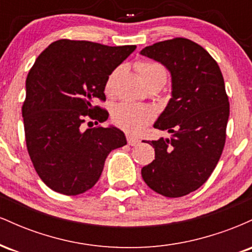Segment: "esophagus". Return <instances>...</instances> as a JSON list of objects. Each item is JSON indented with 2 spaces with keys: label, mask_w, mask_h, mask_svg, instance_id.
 I'll return each mask as SVG.
<instances>
[{
  "label": "esophagus",
  "mask_w": 252,
  "mask_h": 252,
  "mask_svg": "<svg viewBox=\"0 0 252 252\" xmlns=\"http://www.w3.org/2000/svg\"><path fill=\"white\" fill-rule=\"evenodd\" d=\"M126 141H128L129 146H137V144H140V140L131 135H126Z\"/></svg>",
  "instance_id": "1"
}]
</instances>
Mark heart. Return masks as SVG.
<instances>
[{"instance_id":"b5f03b06","label":"heart","mask_w":252,"mask_h":252,"mask_svg":"<svg viewBox=\"0 0 252 252\" xmlns=\"http://www.w3.org/2000/svg\"><path fill=\"white\" fill-rule=\"evenodd\" d=\"M138 77L143 83L152 79H160L164 82L166 71L163 66L154 62H141L136 65ZM111 89V78L106 84V90ZM111 117L117 126L130 134H138L147 124L154 118L153 110L144 105H136L131 103H120L112 109Z\"/></svg>"}]
</instances>
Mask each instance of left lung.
Instances as JSON below:
<instances>
[{
	"instance_id": "8db88e82",
	"label": "left lung",
	"mask_w": 252,
	"mask_h": 252,
	"mask_svg": "<svg viewBox=\"0 0 252 252\" xmlns=\"http://www.w3.org/2000/svg\"><path fill=\"white\" fill-rule=\"evenodd\" d=\"M141 54L172 77V98L154 123L170 137L149 141L155 160L141 174L156 193L179 198L205 184L220 158L230 115L224 78L209 52L185 37L147 46Z\"/></svg>"
}]
</instances>
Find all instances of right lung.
<instances>
[{
	"mask_svg": "<svg viewBox=\"0 0 252 252\" xmlns=\"http://www.w3.org/2000/svg\"><path fill=\"white\" fill-rule=\"evenodd\" d=\"M135 48L62 39L36 58L26 80L22 117L28 154L51 189L77 195L92 189L109 153L126 144L116 126L83 124L108 120V111L92 103L105 100L109 76Z\"/></svg>",
	"mask_w": 252,
	"mask_h": 252,
	"instance_id": "add662e5",
	"label": "right lung"
}]
</instances>
